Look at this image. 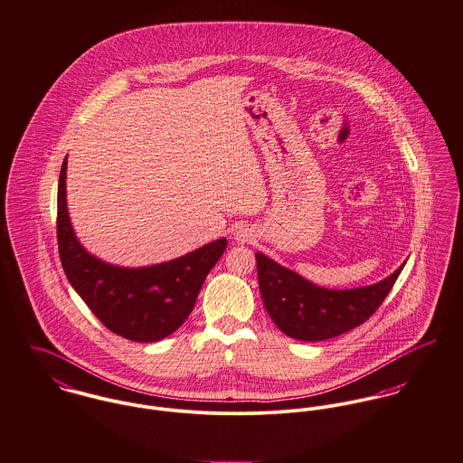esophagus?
<instances>
[{
	"mask_svg": "<svg viewBox=\"0 0 463 463\" xmlns=\"http://www.w3.org/2000/svg\"><path fill=\"white\" fill-rule=\"evenodd\" d=\"M234 240L240 241V243H250L254 240V231L249 229L247 225H241L236 229L234 232Z\"/></svg>",
	"mask_w": 463,
	"mask_h": 463,
	"instance_id": "obj_1",
	"label": "esophagus"
}]
</instances>
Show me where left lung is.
<instances>
[{"label": "left lung", "mask_w": 463, "mask_h": 463, "mask_svg": "<svg viewBox=\"0 0 463 463\" xmlns=\"http://www.w3.org/2000/svg\"><path fill=\"white\" fill-rule=\"evenodd\" d=\"M257 279L262 304L271 321L298 341H325L362 325L382 306L405 262L383 280L354 289L316 286L297 271L256 254Z\"/></svg>", "instance_id": "left-lung-1"}]
</instances>
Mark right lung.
<instances>
[{
    "mask_svg": "<svg viewBox=\"0 0 463 463\" xmlns=\"http://www.w3.org/2000/svg\"><path fill=\"white\" fill-rule=\"evenodd\" d=\"M67 156L58 179V252L63 271L81 300L117 335L156 343L190 316L207 273L227 249L220 238L166 262L128 268L90 254L78 240L67 211Z\"/></svg>",
    "mask_w": 463,
    "mask_h": 463,
    "instance_id": "right-lung-1",
    "label": "right lung"
}]
</instances>
